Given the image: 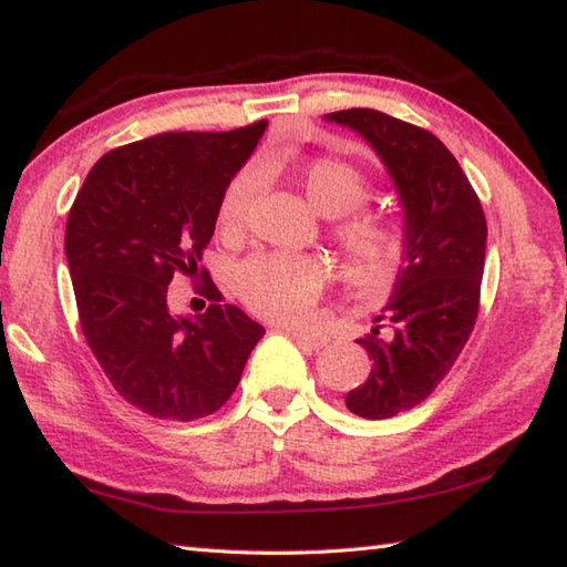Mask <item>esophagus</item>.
<instances>
[{"instance_id": "34e87169", "label": "esophagus", "mask_w": 567, "mask_h": 567, "mask_svg": "<svg viewBox=\"0 0 567 567\" xmlns=\"http://www.w3.org/2000/svg\"><path fill=\"white\" fill-rule=\"evenodd\" d=\"M292 336L299 346L307 348V351H319V348L329 343L327 336H315V333H302V331H292Z\"/></svg>"}]
</instances>
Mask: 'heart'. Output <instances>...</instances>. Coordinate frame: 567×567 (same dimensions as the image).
<instances>
[{"label": "heart", "instance_id": "b5f03b06", "mask_svg": "<svg viewBox=\"0 0 567 567\" xmlns=\"http://www.w3.org/2000/svg\"><path fill=\"white\" fill-rule=\"evenodd\" d=\"M307 199L319 214L342 219L333 226L348 270L363 285H382L394 272L402 256V231L382 214L353 210L370 197V183L358 165L343 158H315L299 171ZM262 187V171L246 165L228 179L216 221L226 236H238L246 228L252 202ZM323 262L290 252H256L234 272V290L252 315L282 323H307L327 285Z\"/></svg>", "mask_w": 567, "mask_h": 567}]
</instances>
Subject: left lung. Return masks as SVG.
<instances>
[{"label":"left lung","mask_w":567,"mask_h":567,"mask_svg":"<svg viewBox=\"0 0 567 567\" xmlns=\"http://www.w3.org/2000/svg\"><path fill=\"white\" fill-rule=\"evenodd\" d=\"M353 128L388 167L404 214L402 265L382 317L358 343L372 358L346 406L363 419H390L421 404L449 375L473 333L485 270L487 221L453 153L426 128L375 110L323 116Z\"/></svg>","instance_id":"left-lung-1"}]
</instances>
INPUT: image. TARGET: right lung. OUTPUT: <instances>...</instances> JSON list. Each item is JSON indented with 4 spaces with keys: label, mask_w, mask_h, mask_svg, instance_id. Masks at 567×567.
Returning <instances> with one entry per match:
<instances>
[{
    "label": "right lung",
    "mask_w": 567,
    "mask_h": 567,
    "mask_svg": "<svg viewBox=\"0 0 567 567\" xmlns=\"http://www.w3.org/2000/svg\"><path fill=\"white\" fill-rule=\"evenodd\" d=\"M268 122L207 134L177 131L114 148L94 163L68 216L65 256L84 341L128 404L195 421L234 394L265 329L221 305L199 268L219 197ZM204 279V316H173L166 285Z\"/></svg>",
    "instance_id": "add662e5"
}]
</instances>
